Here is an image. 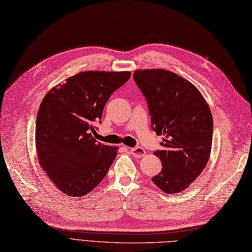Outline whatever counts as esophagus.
Segmentation results:
<instances>
[{"label":"esophagus","mask_w":252,"mask_h":252,"mask_svg":"<svg viewBox=\"0 0 252 252\" xmlns=\"http://www.w3.org/2000/svg\"><path fill=\"white\" fill-rule=\"evenodd\" d=\"M129 153H131L132 156H134L135 158H142V157L145 156L144 148H142V147H140V146L129 148Z\"/></svg>","instance_id":"esophagus-1"}]
</instances>
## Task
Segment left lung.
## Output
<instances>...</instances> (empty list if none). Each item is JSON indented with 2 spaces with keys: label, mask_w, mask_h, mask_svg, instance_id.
I'll use <instances>...</instances> for the list:
<instances>
[{
  "label": "left lung",
  "mask_w": 252,
  "mask_h": 252,
  "mask_svg": "<svg viewBox=\"0 0 252 252\" xmlns=\"http://www.w3.org/2000/svg\"><path fill=\"white\" fill-rule=\"evenodd\" d=\"M134 80L145 96L157 135H163L161 172L152 181L168 194L180 193L207 166L213 141V116L191 82L160 68L137 69Z\"/></svg>",
  "instance_id": "obj_1"
}]
</instances>
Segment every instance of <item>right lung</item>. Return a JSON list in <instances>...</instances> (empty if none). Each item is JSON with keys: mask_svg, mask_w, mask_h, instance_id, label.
Masks as SVG:
<instances>
[{"mask_svg": "<svg viewBox=\"0 0 252 252\" xmlns=\"http://www.w3.org/2000/svg\"><path fill=\"white\" fill-rule=\"evenodd\" d=\"M129 78V71H83L43 97L36 119V152L62 193L82 197L105 179L118 147L96 142L95 125L112 93Z\"/></svg>", "mask_w": 252, "mask_h": 252, "instance_id": "add662e5", "label": "right lung"}]
</instances>
